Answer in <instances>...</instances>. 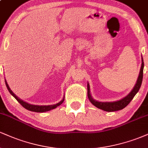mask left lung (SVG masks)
Masks as SVG:
<instances>
[{
  "label": "left lung",
  "instance_id": "left-lung-1",
  "mask_svg": "<svg viewBox=\"0 0 148 148\" xmlns=\"http://www.w3.org/2000/svg\"><path fill=\"white\" fill-rule=\"evenodd\" d=\"M142 59V64H141V67H140V72H139V75L137 79L136 83L135 86L132 89V90L127 95V96H125V97H123V99L118 100V101H111V102H108V101H97V100L94 99L92 98V97L91 95L90 91V85L88 83V99H89L90 101L95 106H96L97 108H100V109L103 110V111H108V112H112V111H119V110L123 109L124 108H125L127 105L130 103V102L133 99L134 96L136 95V93L138 92L139 89H140V86H141L142 81H143V68H144V62H143V57L141 58Z\"/></svg>",
  "mask_w": 148,
  "mask_h": 148
}]
</instances>
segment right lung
<instances>
[{
  "label": "right lung",
  "instance_id": "right-lung-1",
  "mask_svg": "<svg viewBox=\"0 0 148 148\" xmlns=\"http://www.w3.org/2000/svg\"><path fill=\"white\" fill-rule=\"evenodd\" d=\"M5 85L7 86V88H8V91L10 92V94L14 97L15 99L17 100V101H18V103H20V104H21V106L23 107V108H25V109L28 110V111H33V112H37V113H43V112L49 111H51V110H52V109H54V108H56V107L60 106V104H62V103L64 101V98L63 97V99L61 100L60 102L56 103V104H53V105H48V106H44V105H42V106H40V105L30 104V103L25 102V101H23V100L20 99V98H18V97L16 96V95H15L14 93L11 90V89L10 88L9 86H8V83H7L6 80H5Z\"/></svg>",
  "mask_w": 148,
  "mask_h": 148
}]
</instances>
